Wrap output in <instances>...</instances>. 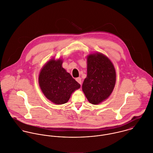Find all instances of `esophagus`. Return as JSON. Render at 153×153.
<instances>
[{"mask_svg":"<svg viewBox=\"0 0 153 153\" xmlns=\"http://www.w3.org/2000/svg\"><path fill=\"white\" fill-rule=\"evenodd\" d=\"M76 81L80 84V85H82V79L80 77H77L76 78Z\"/></svg>","mask_w":153,"mask_h":153,"instance_id":"34e87169","label":"esophagus"}]
</instances>
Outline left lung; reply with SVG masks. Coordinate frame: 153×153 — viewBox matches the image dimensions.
I'll return each mask as SVG.
<instances>
[{
	"mask_svg": "<svg viewBox=\"0 0 153 153\" xmlns=\"http://www.w3.org/2000/svg\"><path fill=\"white\" fill-rule=\"evenodd\" d=\"M115 82V70L108 58L100 53L88 57V74L82 90L90 103L97 105L107 99L114 90Z\"/></svg>",
	"mask_w": 153,
	"mask_h": 153,
	"instance_id": "left-lung-1",
	"label": "left lung"
}]
</instances>
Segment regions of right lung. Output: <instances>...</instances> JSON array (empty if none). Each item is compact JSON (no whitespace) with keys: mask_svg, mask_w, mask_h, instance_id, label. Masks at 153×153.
Returning <instances> with one entry per match:
<instances>
[{"mask_svg":"<svg viewBox=\"0 0 153 153\" xmlns=\"http://www.w3.org/2000/svg\"><path fill=\"white\" fill-rule=\"evenodd\" d=\"M62 62L61 60H51L43 67L39 76L42 92L47 99L57 105L67 102L71 93L80 87L62 67Z\"/></svg>","mask_w":153,"mask_h":153,"instance_id":"obj_1","label":"right lung"}]
</instances>
